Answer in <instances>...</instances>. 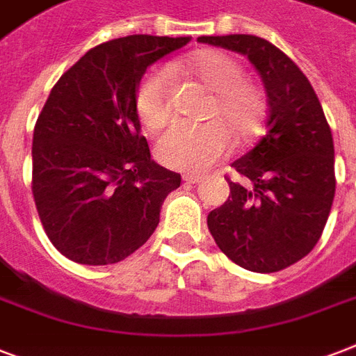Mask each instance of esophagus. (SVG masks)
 <instances>
[{
  "label": "esophagus",
  "instance_id": "1",
  "mask_svg": "<svg viewBox=\"0 0 356 356\" xmlns=\"http://www.w3.org/2000/svg\"><path fill=\"white\" fill-rule=\"evenodd\" d=\"M183 181L188 184H197L201 181V177L197 173H184L183 175Z\"/></svg>",
  "mask_w": 356,
  "mask_h": 356
}]
</instances>
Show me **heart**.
<instances>
[{
    "label": "heart",
    "mask_w": 356,
    "mask_h": 356,
    "mask_svg": "<svg viewBox=\"0 0 356 356\" xmlns=\"http://www.w3.org/2000/svg\"><path fill=\"white\" fill-rule=\"evenodd\" d=\"M170 75H184L209 92V122H177L156 140V156L168 168L205 172L229 149V133L236 144L257 138L266 118V94L245 79L236 58L203 49L175 60L166 70H151L134 94V111L147 131H159L172 118ZM229 131H227V129Z\"/></svg>",
    "instance_id": "1"
}]
</instances>
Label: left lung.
<instances>
[{
	"mask_svg": "<svg viewBox=\"0 0 356 356\" xmlns=\"http://www.w3.org/2000/svg\"><path fill=\"white\" fill-rule=\"evenodd\" d=\"M197 42L245 55L268 94V133L233 162L229 200L207 218L218 248L257 273H273L314 249L331 212L334 145L314 88L292 58L253 35L200 36Z\"/></svg>",
	"mask_w": 356,
	"mask_h": 356,
	"instance_id": "8db88e82",
	"label": "left lung"
}]
</instances>
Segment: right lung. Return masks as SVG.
I'll return each mask as SVG.
<instances>
[{"instance_id": "obj_1", "label": "right lung", "mask_w": 356, "mask_h": 356, "mask_svg": "<svg viewBox=\"0 0 356 356\" xmlns=\"http://www.w3.org/2000/svg\"><path fill=\"white\" fill-rule=\"evenodd\" d=\"M190 36L131 35L86 51L57 81L33 133V197L47 238L74 262L116 264L155 233L181 175L140 134L134 94L147 66Z\"/></svg>"}]
</instances>
